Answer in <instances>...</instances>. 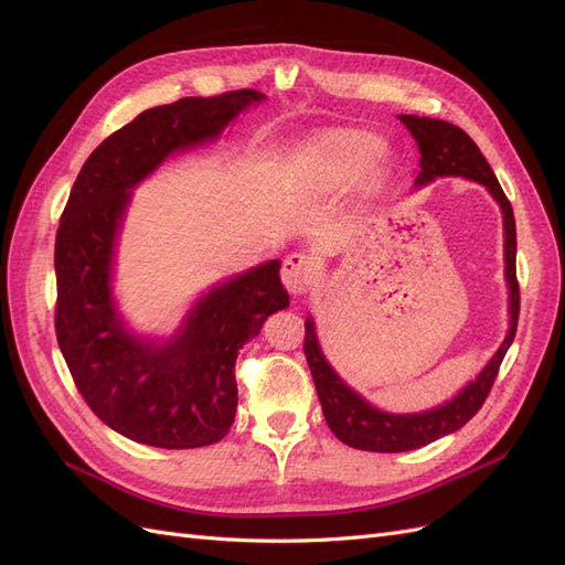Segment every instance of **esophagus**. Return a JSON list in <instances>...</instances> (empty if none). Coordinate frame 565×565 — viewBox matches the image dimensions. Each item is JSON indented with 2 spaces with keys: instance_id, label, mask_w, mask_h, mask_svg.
<instances>
[{
  "instance_id": "obj_1",
  "label": "esophagus",
  "mask_w": 565,
  "mask_h": 565,
  "mask_svg": "<svg viewBox=\"0 0 565 565\" xmlns=\"http://www.w3.org/2000/svg\"><path fill=\"white\" fill-rule=\"evenodd\" d=\"M282 282L292 295H303L306 289L313 285L316 278V264L309 254H289L287 259L282 262Z\"/></svg>"
}]
</instances>
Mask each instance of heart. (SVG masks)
<instances>
[{
    "label": "heart",
    "instance_id": "1",
    "mask_svg": "<svg viewBox=\"0 0 565 565\" xmlns=\"http://www.w3.org/2000/svg\"><path fill=\"white\" fill-rule=\"evenodd\" d=\"M384 143L377 136L353 134L339 139L328 152V167L341 179H355L382 158Z\"/></svg>",
    "mask_w": 565,
    "mask_h": 565
}]
</instances>
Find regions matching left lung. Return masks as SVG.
Listing matches in <instances>:
<instances>
[{"mask_svg":"<svg viewBox=\"0 0 565 565\" xmlns=\"http://www.w3.org/2000/svg\"><path fill=\"white\" fill-rule=\"evenodd\" d=\"M401 122L413 134L419 148V174L417 185L431 183L436 177H465L471 181L483 183L490 195L498 200L504 214V273L509 282V332L502 347L490 358L478 377L461 388L452 401L438 405L434 409L417 415H391L372 407L365 398L344 384V380L332 370L328 358L322 355L313 318L309 316L303 322V353L306 363L311 367L318 398L322 405L324 422L332 434L358 450L370 452H405L429 446V443L461 429L481 405L486 403L488 393L498 380L500 365L516 337L519 311H521V292L516 280V221L511 202L507 200L502 185L494 177L490 164L486 162L483 152L471 141V136L446 119L417 117V115H398Z\"/></svg>","mask_w":565,"mask_h":565,"instance_id":"8db88e82","label":"left lung"}]
</instances>
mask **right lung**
Returning <instances> with one entry per match:
<instances>
[{
  "mask_svg": "<svg viewBox=\"0 0 565 565\" xmlns=\"http://www.w3.org/2000/svg\"><path fill=\"white\" fill-rule=\"evenodd\" d=\"M264 94L179 98L136 115L79 169L56 233V339L77 391L110 429L152 448L221 440L235 419V358L264 320L287 309L280 262L241 273L200 297L172 339L131 334L117 316L113 252L131 188L177 150L212 141Z\"/></svg>",
  "mask_w": 565,
  "mask_h": 565,
  "instance_id": "1",
  "label": "right lung"
}]
</instances>
